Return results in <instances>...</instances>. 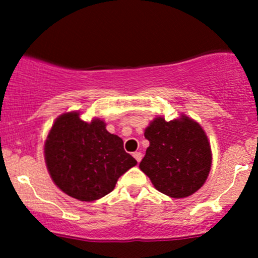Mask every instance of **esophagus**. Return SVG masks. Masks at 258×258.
Here are the masks:
<instances>
[{
    "label": "esophagus",
    "instance_id": "1",
    "mask_svg": "<svg viewBox=\"0 0 258 258\" xmlns=\"http://www.w3.org/2000/svg\"><path fill=\"white\" fill-rule=\"evenodd\" d=\"M132 155H133V158L137 160V162H141V160H142V153L136 152V153H133Z\"/></svg>",
    "mask_w": 258,
    "mask_h": 258
}]
</instances>
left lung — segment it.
Here are the masks:
<instances>
[{
    "label": "left lung",
    "instance_id": "left-lung-1",
    "mask_svg": "<svg viewBox=\"0 0 258 258\" xmlns=\"http://www.w3.org/2000/svg\"><path fill=\"white\" fill-rule=\"evenodd\" d=\"M144 136L150 144L139 168L154 186L174 199L199 190L212 162L209 139L199 123L185 115L168 122L158 116Z\"/></svg>",
    "mask_w": 258,
    "mask_h": 258
}]
</instances>
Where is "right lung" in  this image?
I'll return each mask as SVG.
<instances>
[{
    "label": "right lung",
    "instance_id": "1",
    "mask_svg": "<svg viewBox=\"0 0 258 258\" xmlns=\"http://www.w3.org/2000/svg\"><path fill=\"white\" fill-rule=\"evenodd\" d=\"M44 160L55 185L69 197L94 201L115 188L117 179L137 165L119 136L103 120L80 119V112L57 117L44 142Z\"/></svg>",
    "mask_w": 258,
    "mask_h": 258
}]
</instances>
